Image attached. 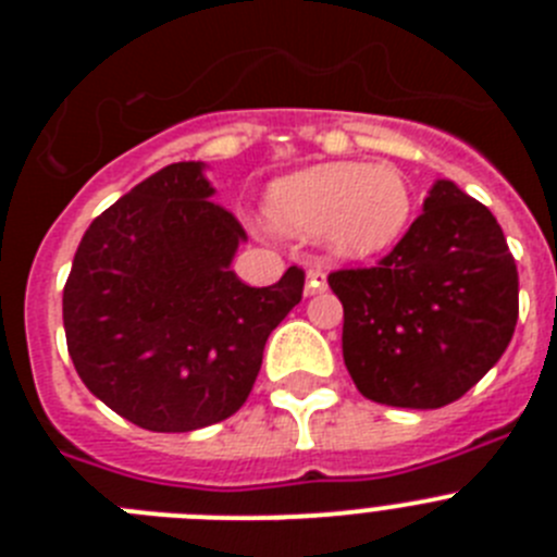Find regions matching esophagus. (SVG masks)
<instances>
[{"label": "esophagus", "instance_id": "1", "mask_svg": "<svg viewBox=\"0 0 557 557\" xmlns=\"http://www.w3.org/2000/svg\"><path fill=\"white\" fill-rule=\"evenodd\" d=\"M326 289V273L321 268L307 270V284H304V295H318Z\"/></svg>", "mask_w": 557, "mask_h": 557}]
</instances>
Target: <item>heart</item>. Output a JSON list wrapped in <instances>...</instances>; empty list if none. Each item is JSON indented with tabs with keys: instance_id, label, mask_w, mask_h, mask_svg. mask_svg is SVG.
<instances>
[{
	"instance_id": "heart-1",
	"label": "heart",
	"mask_w": 557,
	"mask_h": 557,
	"mask_svg": "<svg viewBox=\"0 0 557 557\" xmlns=\"http://www.w3.org/2000/svg\"><path fill=\"white\" fill-rule=\"evenodd\" d=\"M412 195L393 164L332 161L275 181L268 220L289 236H323L332 253L366 259L405 234Z\"/></svg>"
}]
</instances>
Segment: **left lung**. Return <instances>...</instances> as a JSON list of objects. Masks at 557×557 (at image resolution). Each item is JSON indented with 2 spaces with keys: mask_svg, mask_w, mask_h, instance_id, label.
<instances>
[{
  "mask_svg": "<svg viewBox=\"0 0 557 557\" xmlns=\"http://www.w3.org/2000/svg\"><path fill=\"white\" fill-rule=\"evenodd\" d=\"M343 359L371 401L435 410L457 401L508 348L519 273L499 223L451 181H435L376 268L334 270Z\"/></svg>",
  "mask_w": 557,
  "mask_h": 557,
  "instance_id": "obj_1",
  "label": "left lung"
}]
</instances>
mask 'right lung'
I'll return each mask as SVG.
<instances>
[{
    "label": "right lung",
    "mask_w": 557,
    "mask_h": 557,
    "mask_svg": "<svg viewBox=\"0 0 557 557\" xmlns=\"http://www.w3.org/2000/svg\"><path fill=\"white\" fill-rule=\"evenodd\" d=\"M203 161H178L106 209L63 287L69 357L102 405L141 430L191 432L245 405L304 270L248 287L231 270L239 220L211 200Z\"/></svg>",
    "instance_id": "add662e5"
}]
</instances>
